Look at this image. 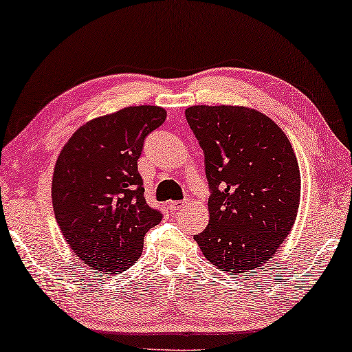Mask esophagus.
I'll use <instances>...</instances> for the list:
<instances>
[{
	"instance_id": "esophagus-1",
	"label": "esophagus",
	"mask_w": 352,
	"mask_h": 352,
	"mask_svg": "<svg viewBox=\"0 0 352 352\" xmlns=\"http://www.w3.org/2000/svg\"><path fill=\"white\" fill-rule=\"evenodd\" d=\"M182 206H184V201H170V203H168L170 210H173V212L181 210Z\"/></svg>"
}]
</instances>
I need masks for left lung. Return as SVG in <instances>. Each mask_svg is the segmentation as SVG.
Here are the masks:
<instances>
[{"instance_id": "obj_1", "label": "left lung", "mask_w": 352, "mask_h": 352, "mask_svg": "<svg viewBox=\"0 0 352 352\" xmlns=\"http://www.w3.org/2000/svg\"><path fill=\"white\" fill-rule=\"evenodd\" d=\"M186 118L210 188L209 224L195 240L223 272L261 267L298 214L301 176L290 140L272 118L243 106H192Z\"/></svg>"}]
</instances>
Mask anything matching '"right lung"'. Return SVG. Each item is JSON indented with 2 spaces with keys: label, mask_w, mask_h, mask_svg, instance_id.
Segmentation results:
<instances>
[{
  "label": "right lung",
  "mask_w": 352,
  "mask_h": 352,
  "mask_svg": "<svg viewBox=\"0 0 352 352\" xmlns=\"http://www.w3.org/2000/svg\"><path fill=\"white\" fill-rule=\"evenodd\" d=\"M165 109L131 106L90 120L57 157L51 198L57 224L78 258L118 274L142 256L143 237L162 220L146 204L137 160Z\"/></svg>",
  "instance_id": "add662e5"
}]
</instances>
